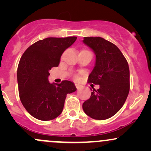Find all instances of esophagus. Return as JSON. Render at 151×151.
<instances>
[{"label":"esophagus","mask_w":151,"mask_h":151,"mask_svg":"<svg viewBox=\"0 0 151 151\" xmlns=\"http://www.w3.org/2000/svg\"><path fill=\"white\" fill-rule=\"evenodd\" d=\"M75 86H76V87H77V89H79V88L81 87V85L79 84H78V83H75Z\"/></svg>","instance_id":"34e87169"}]
</instances>
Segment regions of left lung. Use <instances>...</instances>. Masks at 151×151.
Returning a JSON list of instances; mask_svg holds the SVG:
<instances>
[{
	"label": "left lung",
	"instance_id": "8db88e82",
	"mask_svg": "<svg viewBox=\"0 0 151 151\" xmlns=\"http://www.w3.org/2000/svg\"><path fill=\"white\" fill-rule=\"evenodd\" d=\"M82 42L96 56L88 81L99 84V89L93 88L90 98L84 102L83 110L93 119H109L120 110L129 95V65L120 50L104 38L84 37Z\"/></svg>",
	"mask_w": 151,
	"mask_h": 151
}]
</instances>
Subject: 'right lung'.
<instances>
[{
	"mask_svg": "<svg viewBox=\"0 0 151 151\" xmlns=\"http://www.w3.org/2000/svg\"><path fill=\"white\" fill-rule=\"evenodd\" d=\"M77 37H47L35 42L22 55L19 62V96L31 116L41 121H50L61 114L67 93L77 90L72 81L50 83L49 71L58 67L62 53Z\"/></svg>",
	"mask_w": 151,
	"mask_h": 151,
	"instance_id": "1",
	"label": "right lung"
}]
</instances>
